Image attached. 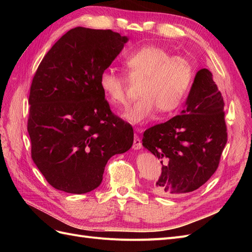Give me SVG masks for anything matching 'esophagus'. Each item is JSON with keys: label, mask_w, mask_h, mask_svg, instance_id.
Returning a JSON list of instances; mask_svg holds the SVG:
<instances>
[{"label": "esophagus", "mask_w": 252, "mask_h": 252, "mask_svg": "<svg viewBox=\"0 0 252 252\" xmlns=\"http://www.w3.org/2000/svg\"><path fill=\"white\" fill-rule=\"evenodd\" d=\"M136 130L140 131L141 129L138 128V129H136ZM132 148H133L134 150H138V149H141V148H142V141H141V139L139 138L138 134H134V140H133Z\"/></svg>", "instance_id": "esophagus-1"}]
</instances>
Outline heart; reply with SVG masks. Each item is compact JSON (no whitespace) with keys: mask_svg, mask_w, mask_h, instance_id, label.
<instances>
[{"mask_svg":"<svg viewBox=\"0 0 252 252\" xmlns=\"http://www.w3.org/2000/svg\"><path fill=\"white\" fill-rule=\"evenodd\" d=\"M131 80L144 79L140 100L128 108L122 117L132 125H143L158 108L162 112L177 109L184 101L191 85L193 67L189 61L156 45H144L124 58ZM103 94L114 105L127 102L128 80L112 68H106L98 77Z\"/></svg>","mask_w":252,"mask_h":252,"instance_id":"heart-1","label":"heart"}]
</instances>
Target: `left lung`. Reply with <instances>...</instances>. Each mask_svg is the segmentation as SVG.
<instances>
[{
	"mask_svg": "<svg viewBox=\"0 0 252 252\" xmlns=\"http://www.w3.org/2000/svg\"><path fill=\"white\" fill-rule=\"evenodd\" d=\"M224 105L212 73L203 68L180 116L144 132L143 146L163 165L155 193L180 196L194 191L216 172L227 143Z\"/></svg>",
	"mask_w": 252,
	"mask_h": 252,
	"instance_id": "obj_1",
	"label": "left lung"
}]
</instances>
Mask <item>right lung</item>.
I'll use <instances>...</instances> for the list:
<instances>
[{
    "label": "right lung",
    "mask_w": 252,
    "mask_h": 252,
    "mask_svg": "<svg viewBox=\"0 0 252 252\" xmlns=\"http://www.w3.org/2000/svg\"><path fill=\"white\" fill-rule=\"evenodd\" d=\"M110 29L75 27L46 53L28 103L32 158L49 184L82 194L100 186L105 166L133 143V129L110 110L98 85L127 43Z\"/></svg>",
    "instance_id": "add662e5"
}]
</instances>
